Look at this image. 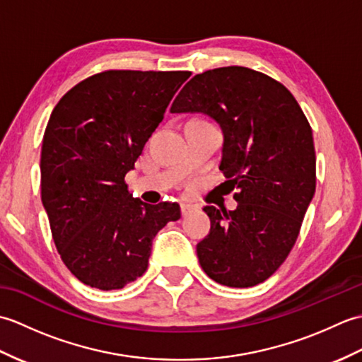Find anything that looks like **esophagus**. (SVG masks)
<instances>
[{
  "instance_id": "1",
  "label": "esophagus",
  "mask_w": 362,
  "mask_h": 362,
  "mask_svg": "<svg viewBox=\"0 0 362 362\" xmlns=\"http://www.w3.org/2000/svg\"><path fill=\"white\" fill-rule=\"evenodd\" d=\"M197 209L196 205H191V204H180V210L183 216H188L191 211H194Z\"/></svg>"
}]
</instances>
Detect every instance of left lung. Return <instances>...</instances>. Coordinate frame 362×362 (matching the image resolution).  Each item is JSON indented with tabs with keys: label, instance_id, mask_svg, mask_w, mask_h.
Masks as SVG:
<instances>
[{
	"label": "left lung",
	"instance_id": "obj_1",
	"mask_svg": "<svg viewBox=\"0 0 362 362\" xmlns=\"http://www.w3.org/2000/svg\"><path fill=\"white\" fill-rule=\"evenodd\" d=\"M173 113H204L224 132L219 169L238 206L206 205L210 233L196 245L204 272L230 288L267 280L294 247L316 191L313 130L291 91L245 66L196 74Z\"/></svg>",
	"mask_w": 362,
	"mask_h": 362
}]
</instances>
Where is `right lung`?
<instances>
[{"label":"right lung","instance_id":"right-lung-1","mask_svg":"<svg viewBox=\"0 0 362 362\" xmlns=\"http://www.w3.org/2000/svg\"><path fill=\"white\" fill-rule=\"evenodd\" d=\"M189 71L109 70L64 95L42 144V202L60 258L87 286L112 291L148 269L152 240L179 204H144L126 174Z\"/></svg>","mask_w":362,"mask_h":362}]
</instances>
